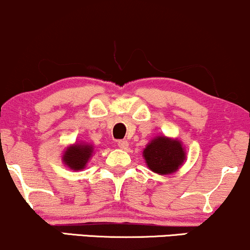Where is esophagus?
Instances as JSON below:
<instances>
[{"label": "esophagus", "instance_id": "34e87169", "mask_svg": "<svg viewBox=\"0 0 250 250\" xmlns=\"http://www.w3.org/2000/svg\"><path fill=\"white\" fill-rule=\"evenodd\" d=\"M117 146H119V148L121 149H127L129 145L127 141H125V140H120V141H117Z\"/></svg>", "mask_w": 250, "mask_h": 250}]
</instances>
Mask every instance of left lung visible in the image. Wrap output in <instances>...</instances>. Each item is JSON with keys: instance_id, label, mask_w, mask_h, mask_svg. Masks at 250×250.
<instances>
[{"instance_id": "8db88e82", "label": "left lung", "mask_w": 250, "mask_h": 250, "mask_svg": "<svg viewBox=\"0 0 250 250\" xmlns=\"http://www.w3.org/2000/svg\"><path fill=\"white\" fill-rule=\"evenodd\" d=\"M143 157L154 173L168 175L177 171L186 160V150L177 139L156 136L143 149Z\"/></svg>"}]
</instances>
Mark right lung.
Listing matches in <instances>:
<instances>
[{"label": "right lung", "instance_id": "right-lung-1", "mask_svg": "<svg viewBox=\"0 0 250 250\" xmlns=\"http://www.w3.org/2000/svg\"><path fill=\"white\" fill-rule=\"evenodd\" d=\"M94 153V146L88 143H75L64 150L62 155V161L68 168L73 170H81L85 166Z\"/></svg>", "mask_w": 250, "mask_h": 250}]
</instances>
